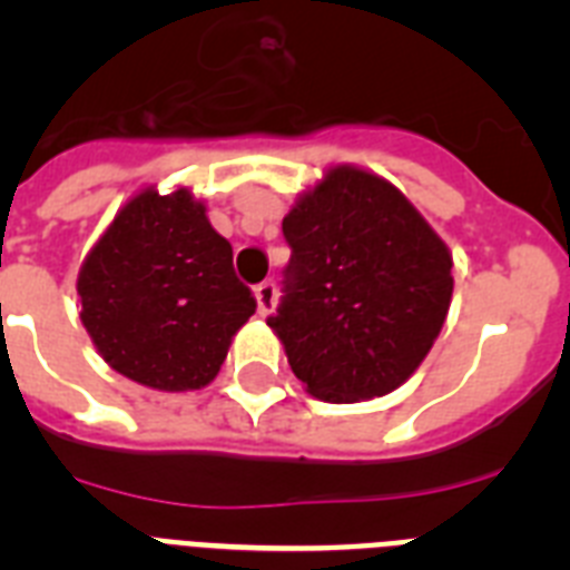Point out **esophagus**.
Instances as JSON below:
<instances>
[{
    "label": "esophagus",
    "instance_id": "esophagus-1",
    "mask_svg": "<svg viewBox=\"0 0 570 570\" xmlns=\"http://www.w3.org/2000/svg\"><path fill=\"white\" fill-rule=\"evenodd\" d=\"M254 296H256V308H259V314L268 316L276 305V285L271 279L259 282V285L254 288Z\"/></svg>",
    "mask_w": 570,
    "mask_h": 570
}]
</instances>
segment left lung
<instances>
[{
	"instance_id": "left-lung-1",
	"label": "left lung",
	"mask_w": 570,
	"mask_h": 570,
	"mask_svg": "<svg viewBox=\"0 0 570 570\" xmlns=\"http://www.w3.org/2000/svg\"><path fill=\"white\" fill-rule=\"evenodd\" d=\"M291 259L268 325L291 371L325 402L391 394L445 322V242L391 183L334 168L282 219Z\"/></svg>"
}]
</instances>
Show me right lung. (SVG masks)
<instances>
[{
  "mask_svg": "<svg viewBox=\"0 0 570 570\" xmlns=\"http://www.w3.org/2000/svg\"><path fill=\"white\" fill-rule=\"evenodd\" d=\"M77 291L102 360L156 391L208 385L256 311L230 242L188 190L134 196L85 259Z\"/></svg>",
  "mask_w": 570,
  "mask_h": 570,
  "instance_id": "add662e5",
  "label": "right lung"
}]
</instances>
